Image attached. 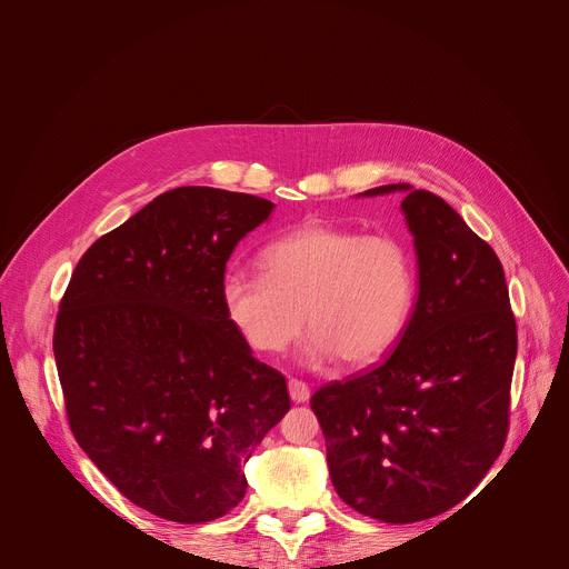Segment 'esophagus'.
Here are the masks:
<instances>
[{
	"label": "esophagus",
	"mask_w": 569,
	"mask_h": 569,
	"mask_svg": "<svg viewBox=\"0 0 569 569\" xmlns=\"http://www.w3.org/2000/svg\"><path fill=\"white\" fill-rule=\"evenodd\" d=\"M288 392H290V399L295 401V403H307L309 399H311V390H309V385L307 382H302V380H288Z\"/></svg>",
	"instance_id": "obj_1"
}]
</instances>
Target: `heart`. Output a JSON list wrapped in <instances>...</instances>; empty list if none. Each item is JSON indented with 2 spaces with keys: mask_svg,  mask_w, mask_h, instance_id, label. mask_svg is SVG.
Instances as JSON below:
<instances>
[{
  "mask_svg": "<svg viewBox=\"0 0 569 569\" xmlns=\"http://www.w3.org/2000/svg\"><path fill=\"white\" fill-rule=\"evenodd\" d=\"M260 262L264 274L230 269L221 281L228 320L258 352L286 350L309 322L307 362L367 367L410 322L417 264L395 234L305 223L267 244Z\"/></svg>",
  "mask_w": 569,
  "mask_h": 569,
  "instance_id": "b5f03b06",
  "label": "heart"
}]
</instances>
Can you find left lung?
<instances>
[{
    "instance_id": "8db88e82",
    "label": "left lung",
    "mask_w": 569,
    "mask_h": 569,
    "mask_svg": "<svg viewBox=\"0 0 569 569\" xmlns=\"http://www.w3.org/2000/svg\"><path fill=\"white\" fill-rule=\"evenodd\" d=\"M403 193L417 256V302L378 369L311 397L339 498L385 523L438 517L461 502L502 452L517 322L493 249L431 191Z\"/></svg>"
}]
</instances>
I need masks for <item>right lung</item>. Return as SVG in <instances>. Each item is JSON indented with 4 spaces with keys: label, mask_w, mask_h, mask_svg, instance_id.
Returning <instances> with one entry per match:
<instances>
[{
    "label": "right lung",
    "mask_w": 569,
    "mask_h": 569,
    "mask_svg": "<svg viewBox=\"0 0 569 569\" xmlns=\"http://www.w3.org/2000/svg\"><path fill=\"white\" fill-rule=\"evenodd\" d=\"M274 202L179 187L99 237L59 305L54 362L71 431L131 502L214 521L247 493L244 463L290 410L221 302L226 262Z\"/></svg>",
    "instance_id": "right-lung-1"
}]
</instances>
